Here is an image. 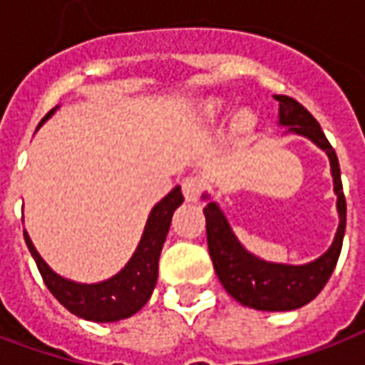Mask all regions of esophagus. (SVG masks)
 Wrapping results in <instances>:
<instances>
[{
  "instance_id": "34e87169",
  "label": "esophagus",
  "mask_w": 365,
  "mask_h": 365,
  "mask_svg": "<svg viewBox=\"0 0 365 365\" xmlns=\"http://www.w3.org/2000/svg\"><path fill=\"white\" fill-rule=\"evenodd\" d=\"M202 180L198 177H186L182 180V194L188 202H196L202 194Z\"/></svg>"
}]
</instances>
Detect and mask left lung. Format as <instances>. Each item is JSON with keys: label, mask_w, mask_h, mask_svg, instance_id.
I'll return each mask as SVG.
<instances>
[{"label": "left lung", "mask_w": 365, "mask_h": 365, "mask_svg": "<svg viewBox=\"0 0 365 365\" xmlns=\"http://www.w3.org/2000/svg\"><path fill=\"white\" fill-rule=\"evenodd\" d=\"M274 98L280 103V124L292 126L289 130L295 134L307 135L321 150L327 151L331 159L334 192L339 196L336 206L340 214V225L334 243L321 259L309 264L303 267L272 264L245 251L214 202H210L204 208V215H206L210 257L225 292L235 302L252 309L292 311L313 302L336 267L344 230H346V198L342 192L339 157L327 140V135L323 134L315 116L302 103H297L288 95H274Z\"/></svg>", "instance_id": "left-lung-1"}]
</instances>
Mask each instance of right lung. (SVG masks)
Returning <instances> with one entry per match:
<instances>
[{
  "label": "right lung",
  "instance_id": "obj_1",
  "mask_svg": "<svg viewBox=\"0 0 365 365\" xmlns=\"http://www.w3.org/2000/svg\"><path fill=\"white\" fill-rule=\"evenodd\" d=\"M50 114L52 110L46 114V118ZM182 200H185V196L180 192V186H175L171 192L151 210L142 241L124 270L113 276L110 280L101 282V284H76V282L60 278L41 259V255L33 247L26 231H23V235H25L26 247L33 255L46 288L66 309L77 317L87 319V321L113 323V321L132 317L135 311L142 309L151 297V292L155 288L157 282L159 255H161L167 231L171 225L173 212L179 208Z\"/></svg>",
  "mask_w": 365,
  "mask_h": 365
}]
</instances>
